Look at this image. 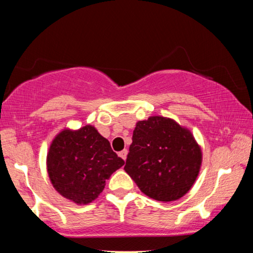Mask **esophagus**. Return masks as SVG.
<instances>
[{"mask_svg": "<svg viewBox=\"0 0 253 253\" xmlns=\"http://www.w3.org/2000/svg\"><path fill=\"white\" fill-rule=\"evenodd\" d=\"M127 154H128V151H127V149H123L122 152H119V156H121V157L123 158V160L125 161L126 158H127Z\"/></svg>", "mask_w": 253, "mask_h": 253, "instance_id": "obj_1", "label": "esophagus"}]
</instances>
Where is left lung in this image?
I'll return each instance as SVG.
<instances>
[{
	"label": "left lung",
	"instance_id": "left-lung-1",
	"mask_svg": "<svg viewBox=\"0 0 253 253\" xmlns=\"http://www.w3.org/2000/svg\"><path fill=\"white\" fill-rule=\"evenodd\" d=\"M202 160V149L187 127L151 116L136 123L124 169L145 195L168 203L191 190Z\"/></svg>",
	"mask_w": 253,
	"mask_h": 253
}]
</instances>
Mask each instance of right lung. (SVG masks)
<instances>
[{
	"instance_id": "right-lung-1",
	"label": "right lung",
	"mask_w": 253,
	"mask_h": 253,
	"mask_svg": "<svg viewBox=\"0 0 253 253\" xmlns=\"http://www.w3.org/2000/svg\"><path fill=\"white\" fill-rule=\"evenodd\" d=\"M125 164L95 126L65 127L46 154V172L54 190L78 205L95 201L111 174Z\"/></svg>"
}]
</instances>
